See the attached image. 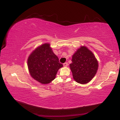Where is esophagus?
I'll use <instances>...</instances> for the list:
<instances>
[{
	"mask_svg": "<svg viewBox=\"0 0 120 120\" xmlns=\"http://www.w3.org/2000/svg\"><path fill=\"white\" fill-rule=\"evenodd\" d=\"M63 65H64V67H67V66H68V64L67 63H65Z\"/></svg>",
	"mask_w": 120,
	"mask_h": 120,
	"instance_id": "obj_1",
	"label": "esophagus"
}]
</instances>
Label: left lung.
<instances>
[{
    "mask_svg": "<svg viewBox=\"0 0 120 120\" xmlns=\"http://www.w3.org/2000/svg\"><path fill=\"white\" fill-rule=\"evenodd\" d=\"M71 61L70 68L73 79L79 83H88L98 71V60L94 54L86 46L81 45L77 49L72 56Z\"/></svg>",
    "mask_w": 120,
    "mask_h": 120,
    "instance_id": "1",
    "label": "left lung"
}]
</instances>
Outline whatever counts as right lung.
<instances>
[{
    "mask_svg": "<svg viewBox=\"0 0 120 120\" xmlns=\"http://www.w3.org/2000/svg\"><path fill=\"white\" fill-rule=\"evenodd\" d=\"M29 73L35 80L43 84H48L55 79L58 70L63 66L54 54L49 43L35 48L27 59Z\"/></svg>",
    "mask_w": 120,
    "mask_h": 120,
    "instance_id": "obj_1",
    "label": "right lung"
}]
</instances>
